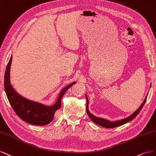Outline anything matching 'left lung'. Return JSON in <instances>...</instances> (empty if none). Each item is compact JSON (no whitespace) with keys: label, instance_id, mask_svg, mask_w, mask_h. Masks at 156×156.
Listing matches in <instances>:
<instances>
[{"label":"left lung","instance_id":"1","mask_svg":"<svg viewBox=\"0 0 156 156\" xmlns=\"http://www.w3.org/2000/svg\"><path fill=\"white\" fill-rule=\"evenodd\" d=\"M146 98H147V96L146 97V98L144 99L143 103H142V105L140 106V107L138 108L135 112H133L131 115H130L129 116H128L126 118H124V119H122L120 120H118V121H114V122H110V120L108 119H106L104 118H99V117H97L95 115H93L91 113H90V110L88 109V105H89V101H88V99H87V95H86V101H87V103H86V111H87V113L89 115V117L90 118V119L92 120V121L94 122L96 124H98V125H99L102 127H104L106 128H114V127H116L120 126H122L123 124H125L131 121L132 119H134L136 115H138L140 112V111L141 110V109L143 107L144 105L146 103Z\"/></svg>","mask_w":156,"mask_h":156}]
</instances>
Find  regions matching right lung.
Here are the masks:
<instances>
[{
	"label": "right lung",
	"instance_id": "obj_1",
	"mask_svg": "<svg viewBox=\"0 0 156 156\" xmlns=\"http://www.w3.org/2000/svg\"><path fill=\"white\" fill-rule=\"evenodd\" d=\"M12 55L9 61L4 74V90L9 103L16 114L23 121L35 126H46L52 122L54 114L61 106V99L66 91L76 83L75 82L66 86L59 93L56 103L46 106L29 100L16 92L10 83V71Z\"/></svg>",
	"mask_w": 156,
	"mask_h": 156
}]
</instances>
